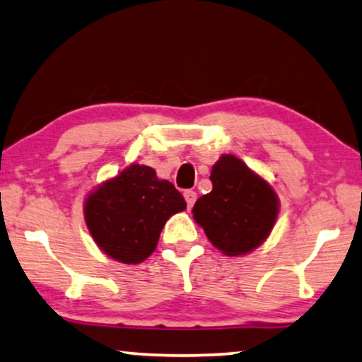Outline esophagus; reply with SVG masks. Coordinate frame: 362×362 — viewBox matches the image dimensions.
Segmentation results:
<instances>
[{"instance_id": "1", "label": "esophagus", "mask_w": 362, "mask_h": 362, "mask_svg": "<svg viewBox=\"0 0 362 362\" xmlns=\"http://www.w3.org/2000/svg\"><path fill=\"white\" fill-rule=\"evenodd\" d=\"M184 197H185V200H187V206H189V209H192V206H194V204H195V200H197V194L194 190H185L184 192Z\"/></svg>"}]
</instances>
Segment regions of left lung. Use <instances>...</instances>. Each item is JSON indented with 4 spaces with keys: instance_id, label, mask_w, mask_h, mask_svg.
<instances>
[{
    "instance_id": "obj_1",
    "label": "left lung",
    "mask_w": 362,
    "mask_h": 362,
    "mask_svg": "<svg viewBox=\"0 0 362 362\" xmlns=\"http://www.w3.org/2000/svg\"><path fill=\"white\" fill-rule=\"evenodd\" d=\"M214 189L195 202L194 220L226 257H243L269 237L279 214L273 187L242 158L223 153L210 172Z\"/></svg>"
}]
</instances>
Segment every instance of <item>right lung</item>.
<instances>
[{"label": "right lung", "instance_id": "1", "mask_svg": "<svg viewBox=\"0 0 362 362\" xmlns=\"http://www.w3.org/2000/svg\"><path fill=\"white\" fill-rule=\"evenodd\" d=\"M185 209L173 184L158 178L152 167L131 163L86 195L84 220L109 258L137 264L156 252L167 220Z\"/></svg>", "mask_w": 362, "mask_h": 362}]
</instances>
